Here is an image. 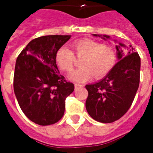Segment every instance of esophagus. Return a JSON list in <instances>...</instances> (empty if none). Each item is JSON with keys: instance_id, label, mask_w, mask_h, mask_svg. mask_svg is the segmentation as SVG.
<instances>
[{"instance_id": "34e87169", "label": "esophagus", "mask_w": 153, "mask_h": 153, "mask_svg": "<svg viewBox=\"0 0 153 153\" xmlns=\"http://www.w3.org/2000/svg\"><path fill=\"white\" fill-rule=\"evenodd\" d=\"M82 87L83 86V85H81V84H78V83H75V84H74V88H75V89H79V88H82Z\"/></svg>"}]
</instances>
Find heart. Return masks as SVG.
<instances>
[{
    "mask_svg": "<svg viewBox=\"0 0 153 153\" xmlns=\"http://www.w3.org/2000/svg\"><path fill=\"white\" fill-rule=\"evenodd\" d=\"M74 49L78 57H84L81 61V68L74 70L69 79L74 82H85L93 76L101 79L109 74L116 62V52L113 47L97 41H77ZM56 61L60 70L70 72L75 62L74 54L66 47H61L56 54Z\"/></svg>",
    "mask_w": 153,
    "mask_h": 153,
    "instance_id": "heart-1",
    "label": "heart"
}]
</instances>
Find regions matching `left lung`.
<instances>
[{
	"label": "left lung",
	"instance_id": "left-lung-1",
	"mask_svg": "<svg viewBox=\"0 0 153 153\" xmlns=\"http://www.w3.org/2000/svg\"><path fill=\"white\" fill-rule=\"evenodd\" d=\"M103 40L111 39L108 35L93 34ZM115 46L118 62L109 74L93 84H87L88 96L86 110L95 120L111 123L127 112L134 99L139 86L141 60L134 48L126 47L120 42Z\"/></svg>",
	"mask_w": 153,
	"mask_h": 153
}]
</instances>
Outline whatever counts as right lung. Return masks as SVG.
I'll list each match as a JSON object with an SVG mask.
<instances>
[{
    "mask_svg": "<svg viewBox=\"0 0 153 153\" xmlns=\"http://www.w3.org/2000/svg\"><path fill=\"white\" fill-rule=\"evenodd\" d=\"M70 35H48L35 38L16 60L14 91L19 105L31 121L39 125L55 124L62 118L65 98L74 86L58 70L57 51Z\"/></svg>",
    "mask_w": 153,
    "mask_h": 153,
    "instance_id": "add662e5",
    "label": "right lung"
}]
</instances>
